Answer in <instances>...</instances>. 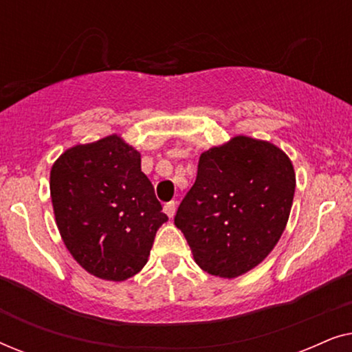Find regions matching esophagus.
<instances>
[{
  "label": "esophagus",
  "instance_id": "1",
  "mask_svg": "<svg viewBox=\"0 0 352 352\" xmlns=\"http://www.w3.org/2000/svg\"><path fill=\"white\" fill-rule=\"evenodd\" d=\"M163 211H165L168 218H173L176 213V201H168V204H165V206H163Z\"/></svg>",
  "mask_w": 352,
  "mask_h": 352
}]
</instances>
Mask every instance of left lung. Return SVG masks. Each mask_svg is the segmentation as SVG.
I'll list each match as a JSON object with an SVG mask.
<instances>
[{
	"label": "left lung",
	"mask_w": 352,
	"mask_h": 352,
	"mask_svg": "<svg viewBox=\"0 0 352 352\" xmlns=\"http://www.w3.org/2000/svg\"><path fill=\"white\" fill-rule=\"evenodd\" d=\"M295 184L290 158L271 142L237 136L201 153L175 216L195 263L224 278L258 266L285 229Z\"/></svg>",
	"instance_id": "left-lung-1"
}]
</instances>
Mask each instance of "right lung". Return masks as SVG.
I'll list each match as a JSON object with an SVG mask.
<instances>
[{
  "label": "right lung",
  "instance_id": "right-lung-1",
  "mask_svg": "<svg viewBox=\"0 0 352 352\" xmlns=\"http://www.w3.org/2000/svg\"><path fill=\"white\" fill-rule=\"evenodd\" d=\"M57 228L81 267L105 280H126L146 266L162 213L141 153L118 136L75 146L52 165Z\"/></svg>",
  "mask_w": 352,
  "mask_h": 352
}]
</instances>
